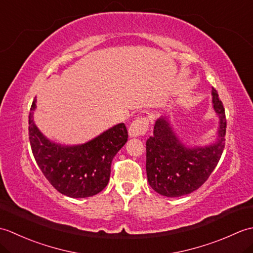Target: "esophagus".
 Wrapping results in <instances>:
<instances>
[{
	"mask_svg": "<svg viewBox=\"0 0 253 253\" xmlns=\"http://www.w3.org/2000/svg\"><path fill=\"white\" fill-rule=\"evenodd\" d=\"M148 126H149V121L147 117L137 118V120H135L131 123L129 128H128V135H129L130 138L140 137L147 132Z\"/></svg>",
	"mask_w": 253,
	"mask_h": 253,
	"instance_id": "esophagus-1",
	"label": "esophagus"
}]
</instances>
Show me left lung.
Wrapping results in <instances>:
<instances>
[{"label":"left lung","instance_id":"1","mask_svg":"<svg viewBox=\"0 0 253 253\" xmlns=\"http://www.w3.org/2000/svg\"><path fill=\"white\" fill-rule=\"evenodd\" d=\"M212 106L218 117L216 139L206 146H187L174 131L169 116L155 121L147 140V176L154 191L165 197L189 195L201 187L216 168L225 147L226 117L217 91L212 87Z\"/></svg>","mask_w":253,"mask_h":253}]
</instances>
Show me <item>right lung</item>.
<instances>
[{
    "label": "right lung",
    "instance_id": "add662e5",
    "mask_svg": "<svg viewBox=\"0 0 253 253\" xmlns=\"http://www.w3.org/2000/svg\"><path fill=\"white\" fill-rule=\"evenodd\" d=\"M37 99L29 113V140L37 164L50 184L62 195L87 198L99 193L110 180L113 158L127 142L124 123L117 124L82 144L53 142L34 121Z\"/></svg>",
    "mask_w": 253,
    "mask_h": 253
}]
</instances>
